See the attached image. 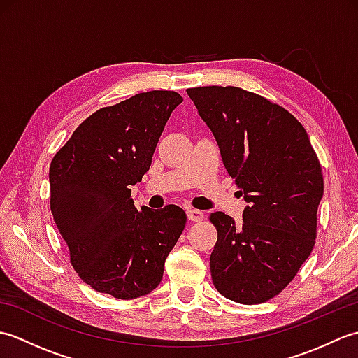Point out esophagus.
Wrapping results in <instances>:
<instances>
[{
    "instance_id": "obj_1",
    "label": "esophagus",
    "mask_w": 358,
    "mask_h": 358,
    "mask_svg": "<svg viewBox=\"0 0 358 358\" xmlns=\"http://www.w3.org/2000/svg\"><path fill=\"white\" fill-rule=\"evenodd\" d=\"M203 212L199 209H187V218L189 222H201L203 220Z\"/></svg>"
}]
</instances>
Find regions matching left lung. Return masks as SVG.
I'll list each match as a JSON object with an SVG mask.
<instances>
[{"label":"left lung","instance_id":"obj_1","mask_svg":"<svg viewBox=\"0 0 358 358\" xmlns=\"http://www.w3.org/2000/svg\"><path fill=\"white\" fill-rule=\"evenodd\" d=\"M248 203L243 223L214 212L210 275L226 299L257 305L289 285L313 252L323 199L320 162L286 109L234 86L187 89Z\"/></svg>","mask_w":358,"mask_h":358}]
</instances>
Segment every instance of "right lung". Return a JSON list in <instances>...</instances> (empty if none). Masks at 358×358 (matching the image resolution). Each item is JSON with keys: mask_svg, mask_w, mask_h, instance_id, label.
<instances>
[{"mask_svg": "<svg viewBox=\"0 0 358 358\" xmlns=\"http://www.w3.org/2000/svg\"><path fill=\"white\" fill-rule=\"evenodd\" d=\"M181 101L172 90H152L96 110L52 159L53 222L75 271L98 292L132 300L154 291L185 229L181 208L140 212L131 199Z\"/></svg>", "mask_w": 358, "mask_h": 358, "instance_id": "right-lung-1", "label": "right lung"}]
</instances>
